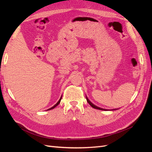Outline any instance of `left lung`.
<instances>
[{
	"mask_svg": "<svg viewBox=\"0 0 152 152\" xmlns=\"http://www.w3.org/2000/svg\"><path fill=\"white\" fill-rule=\"evenodd\" d=\"M86 99H87V102H88V103L93 108H96V109H98V110H106V109H103V108H99V107H98L97 106H96V105H94V104H93L89 100V99L87 98V97H86ZM116 110H117V109H116Z\"/></svg>",
	"mask_w": 152,
	"mask_h": 152,
	"instance_id": "1",
	"label": "left lung"
}]
</instances>
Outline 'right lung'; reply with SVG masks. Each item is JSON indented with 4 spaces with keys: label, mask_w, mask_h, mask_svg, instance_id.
Masks as SVG:
<instances>
[{
    "label": "right lung",
    "mask_w": 152,
    "mask_h": 152,
    "mask_svg": "<svg viewBox=\"0 0 152 152\" xmlns=\"http://www.w3.org/2000/svg\"><path fill=\"white\" fill-rule=\"evenodd\" d=\"M61 98H62V96H61V97L60 98V99H59V100L58 101V103L56 104H55V105H54L53 106V107H51V108H49V109H48V110H52V109H53V108H54L55 107H56V106H58L59 104V103H60V102H61Z\"/></svg>",
    "instance_id": "1"
}]
</instances>
